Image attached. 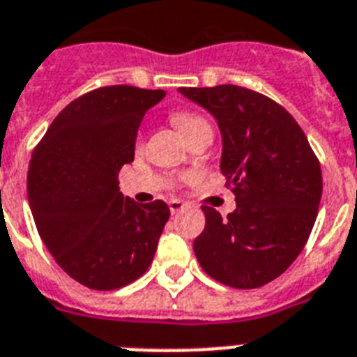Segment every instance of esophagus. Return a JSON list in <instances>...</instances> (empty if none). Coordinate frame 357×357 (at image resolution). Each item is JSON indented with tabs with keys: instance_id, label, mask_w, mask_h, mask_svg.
<instances>
[{
	"instance_id": "obj_1",
	"label": "esophagus",
	"mask_w": 357,
	"mask_h": 357,
	"mask_svg": "<svg viewBox=\"0 0 357 357\" xmlns=\"http://www.w3.org/2000/svg\"><path fill=\"white\" fill-rule=\"evenodd\" d=\"M168 207H170V213H172V215H176V213L183 211L185 207H187V204L181 200H178V198H174V200L168 202Z\"/></svg>"
}]
</instances>
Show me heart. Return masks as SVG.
I'll list each match as a JSON object with an SVG mask.
<instances>
[{
  "instance_id": "heart-1",
  "label": "heart",
  "mask_w": 357,
  "mask_h": 357,
  "mask_svg": "<svg viewBox=\"0 0 357 357\" xmlns=\"http://www.w3.org/2000/svg\"><path fill=\"white\" fill-rule=\"evenodd\" d=\"M170 119H172L174 126L179 129V133L183 135L187 140L192 139L202 129L209 128V123H207V120L204 116L190 113V111H176V113H172Z\"/></svg>"
}]
</instances>
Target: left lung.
Segmentation results:
<instances>
[{"label":"left lung","instance_id":"8db88e82","mask_svg":"<svg viewBox=\"0 0 357 357\" xmlns=\"http://www.w3.org/2000/svg\"><path fill=\"white\" fill-rule=\"evenodd\" d=\"M179 92L217 119L220 170L237 202L228 218L202 206L206 228L192 244L196 259L228 287H263L307 243L322 196L321 162L298 122L259 92L237 85Z\"/></svg>","mask_w":357,"mask_h":357}]
</instances>
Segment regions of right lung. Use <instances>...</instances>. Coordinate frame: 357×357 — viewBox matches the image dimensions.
<instances>
[{"label": "right lung", "instance_id": "obj_1", "mask_svg": "<svg viewBox=\"0 0 357 357\" xmlns=\"http://www.w3.org/2000/svg\"><path fill=\"white\" fill-rule=\"evenodd\" d=\"M165 91L113 85L91 91L57 114L33 150L27 198L38 235L75 282L113 291L153 261L170 209L123 198L119 172L135 157L142 116Z\"/></svg>", "mask_w": 357, "mask_h": 357}]
</instances>
